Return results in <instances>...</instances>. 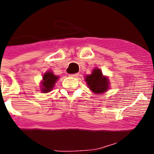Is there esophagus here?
<instances>
[{
	"instance_id": "esophagus-1",
	"label": "esophagus",
	"mask_w": 154,
	"mask_h": 154,
	"mask_svg": "<svg viewBox=\"0 0 154 154\" xmlns=\"http://www.w3.org/2000/svg\"><path fill=\"white\" fill-rule=\"evenodd\" d=\"M70 77H77L79 76V74H70Z\"/></svg>"
}]
</instances>
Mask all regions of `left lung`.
Masks as SVG:
<instances>
[{
    "label": "left lung",
    "mask_w": 154,
    "mask_h": 154,
    "mask_svg": "<svg viewBox=\"0 0 154 154\" xmlns=\"http://www.w3.org/2000/svg\"><path fill=\"white\" fill-rule=\"evenodd\" d=\"M85 80L90 90L96 94L106 93L109 86L108 77L103 76L101 70L99 68H95L91 74L86 76Z\"/></svg>",
    "instance_id": "8db88e82"
}]
</instances>
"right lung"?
Masks as SVG:
<instances>
[{
  "mask_svg": "<svg viewBox=\"0 0 154 154\" xmlns=\"http://www.w3.org/2000/svg\"><path fill=\"white\" fill-rule=\"evenodd\" d=\"M58 78L59 77L54 75L52 71H47L45 73L42 77V81L41 82V91L43 93L51 91Z\"/></svg>",
  "mask_w": 154,
  "mask_h": 154,
  "instance_id": "obj_1",
  "label": "right lung"
}]
</instances>
